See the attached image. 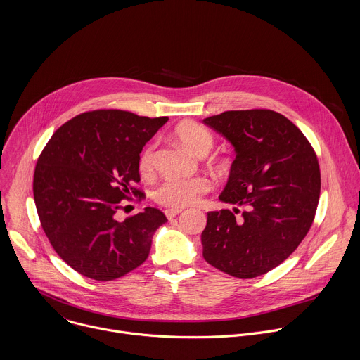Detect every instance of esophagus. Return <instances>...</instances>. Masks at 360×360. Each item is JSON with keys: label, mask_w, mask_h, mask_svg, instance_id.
<instances>
[{"label": "esophagus", "mask_w": 360, "mask_h": 360, "mask_svg": "<svg viewBox=\"0 0 360 360\" xmlns=\"http://www.w3.org/2000/svg\"><path fill=\"white\" fill-rule=\"evenodd\" d=\"M181 212H182V210H179V208H168V210L165 211V215H167L168 219H172L174 217L179 215Z\"/></svg>", "instance_id": "34e87169"}]
</instances>
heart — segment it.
Returning <instances> with one entry per match:
<instances>
[{
    "mask_svg": "<svg viewBox=\"0 0 360 360\" xmlns=\"http://www.w3.org/2000/svg\"><path fill=\"white\" fill-rule=\"evenodd\" d=\"M175 139L189 149L196 157H205L214 145L212 134L193 121H185L175 127ZM155 164V145L149 143L141 153L139 171L142 175H149ZM211 189V182L207 178L196 176L189 179H169L162 184L155 198L160 203L172 208H184L199 200V198Z\"/></svg>",
    "mask_w": 360,
    "mask_h": 360,
    "instance_id": "obj_1",
    "label": "heart"
}]
</instances>
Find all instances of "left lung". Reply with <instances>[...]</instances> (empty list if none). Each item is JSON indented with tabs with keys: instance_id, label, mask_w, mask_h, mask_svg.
I'll use <instances>...</instances> for the list:
<instances>
[{
	"instance_id": "obj_1",
	"label": "left lung",
	"mask_w": 360,
	"mask_h": 360,
	"mask_svg": "<svg viewBox=\"0 0 360 360\" xmlns=\"http://www.w3.org/2000/svg\"><path fill=\"white\" fill-rule=\"evenodd\" d=\"M235 150L219 195L242 207L208 212L200 235L205 261L240 279L281 265L297 248L315 218L321 172L315 152L286 117L269 110L226 111L202 121Z\"/></svg>"
}]
</instances>
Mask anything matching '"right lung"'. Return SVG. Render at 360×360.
<instances>
[{"mask_svg": "<svg viewBox=\"0 0 360 360\" xmlns=\"http://www.w3.org/2000/svg\"><path fill=\"white\" fill-rule=\"evenodd\" d=\"M168 121L128 111L81 114L51 136L34 174V200L51 245L78 274L112 281L145 262L152 236L168 219L145 208L124 222L115 214L139 178V153Z\"/></svg>", "mask_w": 360, "mask_h": 360, "instance_id": "1", "label": "right lung"}]
</instances>
